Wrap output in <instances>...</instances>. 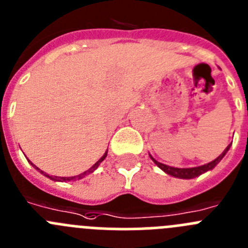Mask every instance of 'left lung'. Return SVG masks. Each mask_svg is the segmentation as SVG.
Masks as SVG:
<instances>
[{"mask_svg":"<svg viewBox=\"0 0 248 248\" xmlns=\"http://www.w3.org/2000/svg\"><path fill=\"white\" fill-rule=\"evenodd\" d=\"M229 149H230V145H229V146L224 150V152H222L221 155H220L217 158H215L214 161L206 163V165L199 166V167H192V169H174V167H170V166L163 165V163H161V162H157L155 158H152V157L151 158H152V161H154V162H155L161 170H163V171H165L167 174H171V176H173V177H178V178L189 179V178H194V177L201 176V174L204 173V172L214 169L215 166L220 162V160L224 157L225 154L228 152Z\"/></svg>","mask_w":248,"mask_h":248,"instance_id":"8db88e82","label":"left lung"}]
</instances>
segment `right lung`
<instances>
[{
  "mask_svg": "<svg viewBox=\"0 0 248 248\" xmlns=\"http://www.w3.org/2000/svg\"><path fill=\"white\" fill-rule=\"evenodd\" d=\"M107 152H108V151H107ZM107 152H106V154H104L103 156H102L101 158H99L98 161H97L96 163H94V165L92 166V167H91L90 170H88V171L83 172V173L78 174V176H75V177H58V176H54V177H51V176H47V174H46V173H44V172H43V171H40V172H42L43 174H45V176H46V177H49V178H51V179H53V181H60V182H66V181H76V179H81V178H83V177H85L86 174H88V173H92V172L94 171V170H96L97 167H98V166H99V163H101L102 161H103L104 158L107 157ZM31 165H33V163H31ZM33 166H34V165H33ZM34 167H35L36 170H39V169H38V167H36V166H34Z\"/></svg>",
  "mask_w": 248,
  "mask_h": 248,
  "instance_id": "add662e5",
  "label": "right lung"
}]
</instances>
